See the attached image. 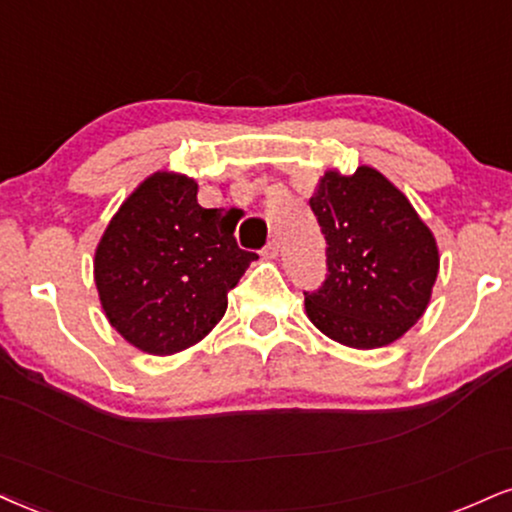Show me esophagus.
<instances>
[{
  "mask_svg": "<svg viewBox=\"0 0 512 512\" xmlns=\"http://www.w3.org/2000/svg\"><path fill=\"white\" fill-rule=\"evenodd\" d=\"M279 252H281V243L276 238H272L267 245H264V255H267V257H276Z\"/></svg>",
  "mask_w": 512,
  "mask_h": 512,
  "instance_id": "esophagus-1",
  "label": "esophagus"
}]
</instances>
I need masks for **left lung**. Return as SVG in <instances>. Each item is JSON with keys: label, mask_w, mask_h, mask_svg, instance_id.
<instances>
[{"label": "left lung", "mask_w": 512, "mask_h": 512, "mask_svg": "<svg viewBox=\"0 0 512 512\" xmlns=\"http://www.w3.org/2000/svg\"><path fill=\"white\" fill-rule=\"evenodd\" d=\"M310 207L326 240V276L305 291L307 317L343 346H389L427 310L439 274L432 231L369 166L329 171Z\"/></svg>", "instance_id": "left-lung-1"}]
</instances>
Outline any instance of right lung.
<instances>
[{"label":"right lung","instance_id":"obj_1","mask_svg":"<svg viewBox=\"0 0 512 512\" xmlns=\"http://www.w3.org/2000/svg\"><path fill=\"white\" fill-rule=\"evenodd\" d=\"M255 252L240 250L221 209L197 205V183L155 174L123 202L95 252L107 319L135 348L171 355L224 317L226 293Z\"/></svg>","mask_w":512,"mask_h":512}]
</instances>
